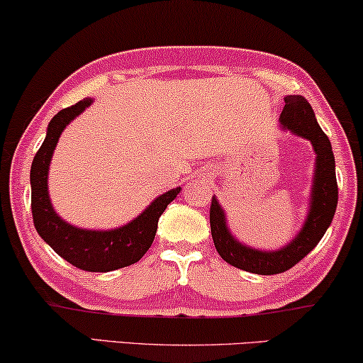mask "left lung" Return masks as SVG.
Returning <instances> with one entry per match:
<instances>
[{
  "mask_svg": "<svg viewBox=\"0 0 363 363\" xmlns=\"http://www.w3.org/2000/svg\"><path fill=\"white\" fill-rule=\"evenodd\" d=\"M280 121L284 128L312 141L315 153H317L312 205H310L303 228L300 230L294 242L279 252L270 253L243 247L230 235L223 210L220 208L215 196L211 199L210 205L211 237H213L218 255L230 265L258 275L281 274L307 257L330 227L338 201L335 158H333L330 140L318 126L310 103L300 95L286 96Z\"/></svg>",
  "mask_w": 363,
  "mask_h": 363,
  "instance_id": "left-lung-1",
  "label": "left lung"
}]
</instances>
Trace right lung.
Here are the masks:
<instances>
[{
  "label": "right lung",
  "instance_id": "1",
  "mask_svg": "<svg viewBox=\"0 0 363 363\" xmlns=\"http://www.w3.org/2000/svg\"><path fill=\"white\" fill-rule=\"evenodd\" d=\"M89 105L91 100L86 98L58 111L50 121L46 138L31 163V213L36 232L61 258L86 272H111L133 265L148 252L158 218L182 188L163 193L138 218L110 232L82 230L63 222L50 203L48 167L61 131Z\"/></svg>",
  "mask_w": 363,
  "mask_h": 363
}]
</instances>
